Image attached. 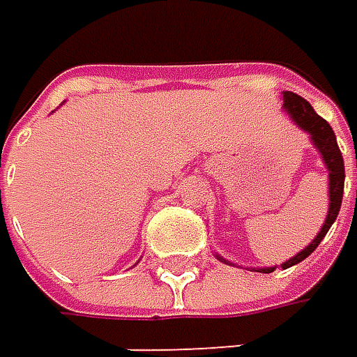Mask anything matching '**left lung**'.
Returning a JSON list of instances; mask_svg holds the SVG:
<instances>
[{
	"instance_id": "obj_1",
	"label": "left lung",
	"mask_w": 357,
	"mask_h": 357,
	"mask_svg": "<svg viewBox=\"0 0 357 357\" xmlns=\"http://www.w3.org/2000/svg\"><path fill=\"white\" fill-rule=\"evenodd\" d=\"M282 109L288 113V117L309 135V141L318 149V153L322 155V162L328 170V212H326V220L322 222V229L320 234L311 240L301 252H296L294 257H290L288 261H284L280 267L282 269H288L301 261H305L311 252H314L320 242L324 240V236L328 234V229L333 227V222L337 220L339 216V210H341V202H343V185H345V164H343V155H341V149L337 145V137L331 128V123L326 119H322L314 107H311L305 98H301L298 94L294 92H282ZM214 257L225 263V265H234L231 261L222 259L220 255L214 252ZM252 271H259V273H271L275 271V267H250Z\"/></svg>"
}]
</instances>
